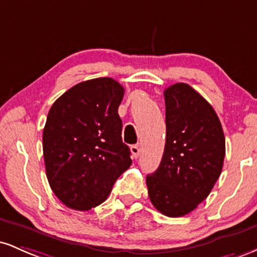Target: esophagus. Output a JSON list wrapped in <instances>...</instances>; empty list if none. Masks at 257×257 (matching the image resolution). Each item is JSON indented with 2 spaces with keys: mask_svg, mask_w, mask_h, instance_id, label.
Returning <instances> with one entry per match:
<instances>
[{
  "mask_svg": "<svg viewBox=\"0 0 257 257\" xmlns=\"http://www.w3.org/2000/svg\"><path fill=\"white\" fill-rule=\"evenodd\" d=\"M131 152H132V157L137 159L139 157V155H140V149H139L138 145H133L131 147Z\"/></svg>",
  "mask_w": 257,
  "mask_h": 257,
  "instance_id": "esophagus-1",
  "label": "esophagus"
}]
</instances>
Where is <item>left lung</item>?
Listing matches in <instances>:
<instances>
[{
    "instance_id": "1",
    "label": "left lung",
    "mask_w": 257,
    "mask_h": 257,
    "mask_svg": "<svg viewBox=\"0 0 257 257\" xmlns=\"http://www.w3.org/2000/svg\"><path fill=\"white\" fill-rule=\"evenodd\" d=\"M164 99L166 147L146 185L153 206L179 217L194 210L213 190L223 166L225 135L213 106L191 85H170Z\"/></svg>"
}]
</instances>
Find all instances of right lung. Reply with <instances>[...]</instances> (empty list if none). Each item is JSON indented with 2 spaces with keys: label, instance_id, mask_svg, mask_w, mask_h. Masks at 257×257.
Masks as SVG:
<instances>
[{
  "label": "right lung",
  "instance_id": "right-lung-1",
  "mask_svg": "<svg viewBox=\"0 0 257 257\" xmlns=\"http://www.w3.org/2000/svg\"><path fill=\"white\" fill-rule=\"evenodd\" d=\"M124 88L110 77L81 82L52 105L43 129V157L51 188L75 210L95 208L131 167L118 106Z\"/></svg>",
  "mask_w": 257,
  "mask_h": 257
}]
</instances>
